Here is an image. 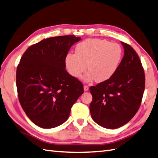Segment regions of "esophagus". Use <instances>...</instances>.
Here are the masks:
<instances>
[{
  "instance_id": "obj_1",
  "label": "esophagus",
  "mask_w": 158,
  "mask_h": 158,
  "mask_svg": "<svg viewBox=\"0 0 158 158\" xmlns=\"http://www.w3.org/2000/svg\"><path fill=\"white\" fill-rule=\"evenodd\" d=\"M83 89H84V91H87L88 89H89V87H88V86H87V85H84Z\"/></svg>"
}]
</instances>
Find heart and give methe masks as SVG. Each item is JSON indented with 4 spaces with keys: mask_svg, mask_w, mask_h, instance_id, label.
I'll use <instances>...</instances> for the list:
<instances>
[{
    "mask_svg": "<svg viewBox=\"0 0 158 158\" xmlns=\"http://www.w3.org/2000/svg\"><path fill=\"white\" fill-rule=\"evenodd\" d=\"M122 57L123 50L118 44L98 38L88 39L77 46L75 54H67L65 63L73 77L79 78L87 68L89 71L83 77L84 81L96 79L102 83L115 74Z\"/></svg>",
    "mask_w": 158,
    "mask_h": 158,
    "instance_id": "b5f03b06",
    "label": "heart"
}]
</instances>
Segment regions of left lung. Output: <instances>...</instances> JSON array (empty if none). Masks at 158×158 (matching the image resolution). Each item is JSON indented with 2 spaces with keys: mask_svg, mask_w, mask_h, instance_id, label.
I'll return each mask as SVG.
<instances>
[{
  "mask_svg": "<svg viewBox=\"0 0 158 158\" xmlns=\"http://www.w3.org/2000/svg\"><path fill=\"white\" fill-rule=\"evenodd\" d=\"M121 44L124 56L115 74L89 88L91 118L106 129H118L130 121L140 107L145 89V73L139 56L130 45Z\"/></svg>",
  "mask_w": 158,
  "mask_h": 158,
  "instance_id": "left-lung-1",
  "label": "left lung"
}]
</instances>
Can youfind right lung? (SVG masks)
<instances>
[{
  "label": "right lung",
  "instance_id": "add662e5",
  "mask_svg": "<svg viewBox=\"0 0 158 158\" xmlns=\"http://www.w3.org/2000/svg\"><path fill=\"white\" fill-rule=\"evenodd\" d=\"M81 40L75 35L44 39L29 46L21 58L16 73L19 100L28 118L40 127L63 124L84 92L81 82L65 70L69 50Z\"/></svg>",
  "mask_w": 158,
  "mask_h": 158
}]
</instances>
